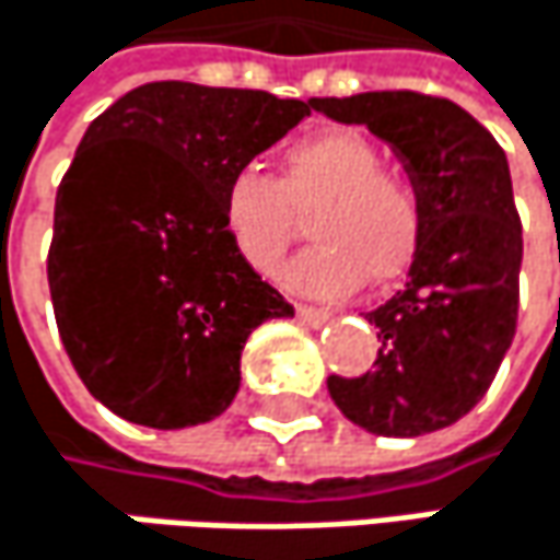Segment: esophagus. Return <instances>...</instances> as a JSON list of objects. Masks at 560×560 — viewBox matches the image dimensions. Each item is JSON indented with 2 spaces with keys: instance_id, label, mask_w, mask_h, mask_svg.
<instances>
[{
  "instance_id": "1",
  "label": "esophagus",
  "mask_w": 560,
  "mask_h": 560,
  "mask_svg": "<svg viewBox=\"0 0 560 560\" xmlns=\"http://www.w3.org/2000/svg\"><path fill=\"white\" fill-rule=\"evenodd\" d=\"M296 318H300L303 325H310V328H318V325H325V322H328V313L313 310V306H296Z\"/></svg>"
}]
</instances>
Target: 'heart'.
Listing matches in <instances>:
<instances>
[{
  "mask_svg": "<svg viewBox=\"0 0 560 560\" xmlns=\"http://www.w3.org/2000/svg\"><path fill=\"white\" fill-rule=\"evenodd\" d=\"M381 151L354 131H322L283 151L280 176L245 167L225 183L222 225L250 270L270 277L296 235V212L315 207V245L283 273L287 287L341 300L364 277L386 287L406 273L422 232L419 199L409 183L389 176Z\"/></svg>",
  "mask_w": 560,
  "mask_h": 560,
  "instance_id": "heart-1",
  "label": "heart"
}]
</instances>
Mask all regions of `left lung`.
Masks as SVG:
<instances>
[{
    "label": "left lung",
    "instance_id": "left-lung-1",
    "mask_svg": "<svg viewBox=\"0 0 560 560\" xmlns=\"http://www.w3.org/2000/svg\"><path fill=\"white\" fill-rule=\"evenodd\" d=\"M377 135L422 212L406 287L368 315L384 341L364 377H328L345 419L371 435L419 439L467 416L516 335L523 225L497 138L460 105L419 93L313 100Z\"/></svg>",
    "mask_w": 560,
    "mask_h": 560
}]
</instances>
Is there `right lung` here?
Instances as JSON below:
<instances>
[{"label":"right lung","mask_w":560,"mask_h":560,"mask_svg":"<svg viewBox=\"0 0 560 560\" xmlns=\"http://www.w3.org/2000/svg\"><path fill=\"white\" fill-rule=\"evenodd\" d=\"M310 108L161 80L86 128L57 189L47 283L80 381L115 416L212 422L242 386L247 335L293 315L229 242L222 192Z\"/></svg>","instance_id":"obj_1"}]
</instances>
